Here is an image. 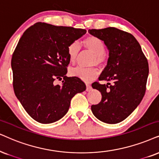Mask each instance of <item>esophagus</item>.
Instances as JSON below:
<instances>
[{
    "label": "esophagus",
    "mask_w": 159,
    "mask_h": 159,
    "mask_svg": "<svg viewBox=\"0 0 159 159\" xmlns=\"http://www.w3.org/2000/svg\"><path fill=\"white\" fill-rule=\"evenodd\" d=\"M86 91H87V92H89V91H90V90L92 89V86H91V85H89V84H86Z\"/></svg>",
    "instance_id": "esophagus-1"
}]
</instances>
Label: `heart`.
<instances>
[{
  "label": "heart",
  "mask_w": 159,
  "mask_h": 159,
  "mask_svg": "<svg viewBox=\"0 0 159 159\" xmlns=\"http://www.w3.org/2000/svg\"><path fill=\"white\" fill-rule=\"evenodd\" d=\"M82 43L88 51L94 54L92 63L99 66L103 65L106 60V45L103 40L97 37H94V36H88L84 38ZM80 49H81L80 45L77 42H73L68 45L67 53L70 61L71 63L75 62ZM70 75L73 76V77H77L85 82H90L97 78L98 71L94 67L83 68L78 67L70 70Z\"/></svg>",
  "instance_id": "b5f03b06"
}]
</instances>
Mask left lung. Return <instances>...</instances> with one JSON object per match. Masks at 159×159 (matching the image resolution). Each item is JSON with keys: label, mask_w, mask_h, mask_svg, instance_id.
Masks as SVG:
<instances>
[{"label": "left lung", "mask_w": 159, "mask_h": 159, "mask_svg": "<svg viewBox=\"0 0 159 159\" xmlns=\"http://www.w3.org/2000/svg\"><path fill=\"white\" fill-rule=\"evenodd\" d=\"M88 31L103 40L109 51L107 65L99 77L107 84H92L102 94L101 101L91 106L92 111L100 121L118 123L136 109L144 97L149 73L148 59L131 34L114 27Z\"/></svg>", "instance_id": "1"}]
</instances>
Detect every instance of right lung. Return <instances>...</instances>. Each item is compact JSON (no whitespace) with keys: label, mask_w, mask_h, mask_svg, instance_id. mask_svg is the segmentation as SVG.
<instances>
[{"label":"right lung","mask_w":159,"mask_h":159,"mask_svg":"<svg viewBox=\"0 0 159 159\" xmlns=\"http://www.w3.org/2000/svg\"><path fill=\"white\" fill-rule=\"evenodd\" d=\"M86 33L85 29L35 23L24 32L11 58L16 97L31 117L43 124L67 114L75 94L86 90L77 77H67V48ZM63 78L61 85L56 80Z\"/></svg>","instance_id":"obj_1"}]
</instances>
